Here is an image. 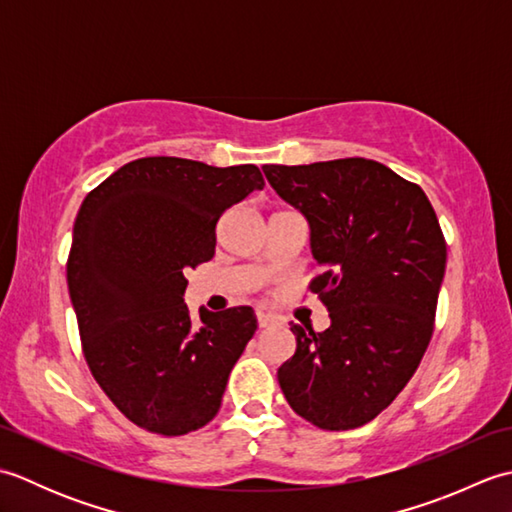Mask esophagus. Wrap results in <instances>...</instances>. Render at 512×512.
<instances>
[{
  "label": "esophagus",
  "mask_w": 512,
  "mask_h": 512,
  "mask_svg": "<svg viewBox=\"0 0 512 512\" xmlns=\"http://www.w3.org/2000/svg\"><path fill=\"white\" fill-rule=\"evenodd\" d=\"M257 323H259V328H268V325L273 323V317L266 312H257Z\"/></svg>",
  "instance_id": "1"
}]
</instances>
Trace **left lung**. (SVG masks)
I'll use <instances>...</instances> for the list:
<instances>
[{
	"mask_svg": "<svg viewBox=\"0 0 512 512\" xmlns=\"http://www.w3.org/2000/svg\"><path fill=\"white\" fill-rule=\"evenodd\" d=\"M310 224L312 281L330 328L292 323L297 352L277 369L288 405L319 429L363 427L391 405L431 341L447 244L418 184L367 158L266 165Z\"/></svg>",
	"mask_w": 512,
	"mask_h": 512,
	"instance_id": "8db88e82",
	"label": "left lung"
}]
</instances>
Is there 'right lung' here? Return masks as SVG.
<instances>
[{"mask_svg": "<svg viewBox=\"0 0 512 512\" xmlns=\"http://www.w3.org/2000/svg\"><path fill=\"white\" fill-rule=\"evenodd\" d=\"M255 165L211 167L151 156L127 162L83 200L68 288L96 383L138 427L184 436L215 418L253 308L184 303L187 270L215 255L220 215L262 191Z\"/></svg>", "mask_w": 512, "mask_h": 512, "instance_id": "obj_1", "label": "right lung"}]
</instances>
